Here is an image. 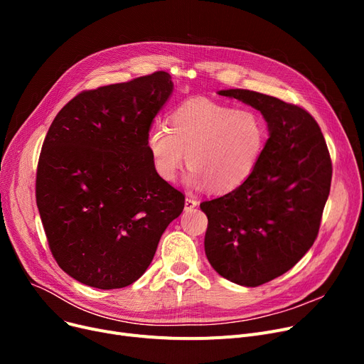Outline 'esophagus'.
<instances>
[{
	"label": "esophagus",
	"instance_id": "esophagus-1",
	"mask_svg": "<svg viewBox=\"0 0 364 364\" xmlns=\"http://www.w3.org/2000/svg\"><path fill=\"white\" fill-rule=\"evenodd\" d=\"M198 206V200L193 196H187L184 200V209L186 211H192V209Z\"/></svg>",
	"mask_w": 364,
	"mask_h": 364
}]
</instances>
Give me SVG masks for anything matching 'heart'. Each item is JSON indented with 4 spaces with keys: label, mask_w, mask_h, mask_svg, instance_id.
<instances>
[{
    "label": "heart",
    "mask_w": 364,
    "mask_h": 364,
    "mask_svg": "<svg viewBox=\"0 0 364 364\" xmlns=\"http://www.w3.org/2000/svg\"><path fill=\"white\" fill-rule=\"evenodd\" d=\"M265 140V124L255 112L190 99L172 110L171 128L150 127L146 146L164 181L177 178L187 155L188 184L225 195L252 176Z\"/></svg>",
    "instance_id": "heart-1"
}]
</instances>
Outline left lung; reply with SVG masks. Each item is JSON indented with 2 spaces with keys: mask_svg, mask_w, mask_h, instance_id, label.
Returning a JSON list of instances; mask_svg holds the SVG:
<instances>
[{
  "mask_svg": "<svg viewBox=\"0 0 364 364\" xmlns=\"http://www.w3.org/2000/svg\"><path fill=\"white\" fill-rule=\"evenodd\" d=\"M218 94L259 110L269 128L252 176L233 192L200 203L209 264L224 279L255 288L291 270L313 246L332 162L307 110L250 90Z\"/></svg>",
  "mask_w": 364,
  "mask_h": 364,
  "instance_id": "8db88e82",
  "label": "left lung"
}]
</instances>
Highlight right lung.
Here are the masks:
<instances>
[{
    "label": "right lung",
    "instance_id": "right-lung-1",
    "mask_svg": "<svg viewBox=\"0 0 364 364\" xmlns=\"http://www.w3.org/2000/svg\"><path fill=\"white\" fill-rule=\"evenodd\" d=\"M174 90L155 72L84 91L54 118L36 171L51 254L75 280L119 289L140 279L184 196L153 168L147 132Z\"/></svg>",
    "mask_w": 364,
    "mask_h": 364
}]
</instances>
